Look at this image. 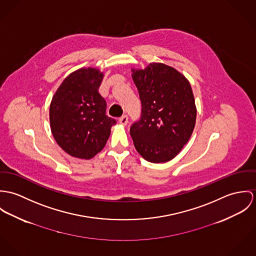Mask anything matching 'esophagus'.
<instances>
[{
    "mask_svg": "<svg viewBox=\"0 0 256 256\" xmlns=\"http://www.w3.org/2000/svg\"><path fill=\"white\" fill-rule=\"evenodd\" d=\"M118 122H120V124L126 126L128 122V116H120V118H118Z\"/></svg>",
    "mask_w": 256,
    "mask_h": 256,
    "instance_id": "esophagus-1",
    "label": "esophagus"
}]
</instances>
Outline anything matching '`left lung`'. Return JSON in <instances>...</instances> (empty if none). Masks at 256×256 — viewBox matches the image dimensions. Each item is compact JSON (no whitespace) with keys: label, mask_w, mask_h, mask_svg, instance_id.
Here are the masks:
<instances>
[{"label":"left lung","mask_w":256,"mask_h":256,"mask_svg":"<svg viewBox=\"0 0 256 256\" xmlns=\"http://www.w3.org/2000/svg\"><path fill=\"white\" fill-rule=\"evenodd\" d=\"M142 101V118L130 128L134 147L151 163L174 158L190 138L196 106L188 78L162 62L132 68Z\"/></svg>","instance_id":"left-lung-1"}]
</instances>
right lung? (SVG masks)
<instances>
[{"mask_svg": "<svg viewBox=\"0 0 256 256\" xmlns=\"http://www.w3.org/2000/svg\"><path fill=\"white\" fill-rule=\"evenodd\" d=\"M103 78L98 68L76 70L64 80L52 98V134L72 157L93 158L106 145L116 124L106 114V101L98 91Z\"/></svg>", "mask_w": 256, "mask_h": 256, "instance_id": "add662e5", "label": "right lung"}]
</instances>
